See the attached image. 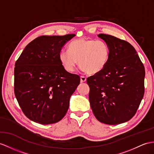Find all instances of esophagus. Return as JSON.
Here are the masks:
<instances>
[{
	"label": "esophagus",
	"mask_w": 154,
	"mask_h": 154,
	"mask_svg": "<svg viewBox=\"0 0 154 154\" xmlns=\"http://www.w3.org/2000/svg\"><path fill=\"white\" fill-rule=\"evenodd\" d=\"M80 81L82 83V82H85L86 81V77L84 76H81L80 77Z\"/></svg>",
	"instance_id": "esophagus-1"
}]
</instances>
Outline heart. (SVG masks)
Returning a JSON list of instances; mask_svg holds the SVG:
<instances>
[{
  "mask_svg": "<svg viewBox=\"0 0 154 154\" xmlns=\"http://www.w3.org/2000/svg\"><path fill=\"white\" fill-rule=\"evenodd\" d=\"M110 50L102 40L80 38L69 45L68 50H62L59 59L62 66L68 72H72L78 61L82 70L90 74L100 72L109 61Z\"/></svg>",
  "mask_w": 154,
  "mask_h": 154,
  "instance_id": "obj_1",
  "label": "heart"
}]
</instances>
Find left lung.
<instances>
[{"label":"left lung","instance_id":"obj_1","mask_svg":"<svg viewBox=\"0 0 154 154\" xmlns=\"http://www.w3.org/2000/svg\"><path fill=\"white\" fill-rule=\"evenodd\" d=\"M110 48V58L100 72L87 78L89 99L96 118L107 125L130 120L144 94L145 69L135 49L125 40L99 34Z\"/></svg>","mask_w":154,"mask_h":154}]
</instances>
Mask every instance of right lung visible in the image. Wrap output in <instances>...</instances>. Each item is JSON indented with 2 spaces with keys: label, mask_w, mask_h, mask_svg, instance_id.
<instances>
[{
  "label": "right lung",
  "mask_w": 154,
  "mask_h": 154,
  "mask_svg": "<svg viewBox=\"0 0 154 154\" xmlns=\"http://www.w3.org/2000/svg\"><path fill=\"white\" fill-rule=\"evenodd\" d=\"M75 35L39 36L25 47L16 61L14 93L31 120L52 124L61 120L68 110L70 97L80 78L63 69L59 55Z\"/></svg>",
  "instance_id": "obj_1"
}]
</instances>
